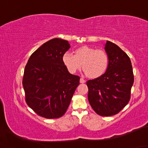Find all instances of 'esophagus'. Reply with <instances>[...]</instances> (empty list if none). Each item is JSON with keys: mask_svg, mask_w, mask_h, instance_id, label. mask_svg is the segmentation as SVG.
Instances as JSON below:
<instances>
[{"mask_svg": "<svg viewBox=\"0 0 148 148\" xmlns=\"http://www.w3.org/2000/svg\"><path fill=\"white\" fill-rule=\"evenodd\" d=\"M80 83H85V80H84V79H83V78H81V79H80Z\"/></svg>", "mask_w": 148, "mask_h": 148, "instance_id": "34e87169", "label": "esophagus"}]
</instances>
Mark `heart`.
I'll return each mask as SVG.
<instances>
[{
    "mask_svg": "<svg viewBox=\"0 0 148 148\" xmlns=\"http://www.w3.org/2000/svg\"><path fill=\"white\" fill-rule=\"evenodd\" d=\"M62 61L67 70L72 74L79 71L82 65L84 74L91 79L103 76L109 65V55L105 50L86 45L75 50L74 55L65 53Z\"/></svg>",
    "mask_w": 148,
    "mask_h": 148,
    "instance_id": "heart-1",
    "label": "heart"
}]
</instances>
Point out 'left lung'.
<instances>
[{
	"instance_id": "obj_1",
	"label": "left lung",
	"mask_w": 148,
	"mask_h": 148,
	"mask_svg": "<svg viewBox=\"0 0 148 148\" xmlns=\"http://www.w3.org/2000/svg\"><path fill=\"white\" fill-rule=\"evenodd\" d=\"M105 50L109 57L108 69L103 76L87 81L88 99L97 114L111 116L120 112L129 102L134 77L126 53L109 40Z\"/></svg>"
}]
</instances>
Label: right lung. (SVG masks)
<instances>
[{
    "label": "right lung",
    "mask_w": 148,
    "mask_h": 148,
    "mask_svg": "<svg viewBox=\"0 0 148 148\" xmlns=\"http://www.w3.org/2000/svg\"><path fill=\"white\" fill-rule=\"evenodd\" d=\"M70 48L67 40L55 38L34 51L24 70L25 101L37 115L60 118L70 104L80 77L69 72L62 61Z\"/></svg>",
    "instance_id": "add662e5"
}]
</instances>
